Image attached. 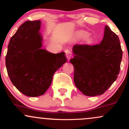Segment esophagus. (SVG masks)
<instances>
[{"label": "esophagus", "instance_id": "obj_1", "mask_svg": "<svg viewBox=\"0 0 129 129\" xmlns=\"http://www.w3.org/2000/svg\"><path fill=\"white\" fill-rule=\"evenodd\" d=\"M66 55L67 58V59L70 60V59L71 57H72V51H71L70 50H67L66 51Z\"/></svg>", "mask_w": 129, "mask_h": 129}]
</instances>
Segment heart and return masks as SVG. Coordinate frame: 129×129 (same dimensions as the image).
<instances>
[{"label": "heart", "mask_w": 129, "mask_h": 129, "mask_svg": "<svg viewBox=\"0 0 129 129\" xmlns=\"http://www.w3.org/2000/svg\"><path fill=\"white\" fill-rule=\"evenodd\" d=\"M79 35H80V36H83L84 33H80ZM85 41H87V42H90L91 41V38H90V37L88 36L85 37Z\"/></svg>", "instance_id": "heart-1"}]
</instances>
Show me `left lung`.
Masks as SVG:
<instances>
[{"label": "left lung", "mask_w": 129, "mask_h": 129, "mask_svg": "<svg viewBox=\"0 0 129 129\" xmlns=\"http://www.w3.org/2000/svg\"><path fill=\"white\" fill-rule=\"evenodd\" d=\"M74 82L84 94H103L116 81L120 70L122 51L118 36L107 25L100 44L75 45Z\"/></svg>", "instance_id": "left-lung-1"}]
</instances>
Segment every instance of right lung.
<instances>
[{
	"label": "right lung",
	"mask_w": 129,
	"mask_h": 129,
	"mask_svg": "<svg viewBox=\"0 0 129 129\" xmlns=\"http://www.w3.org/2000/svg\"><path fill=\"white\" fill-rule=\"evenodd\" d=\"M40 20L22 24L10 39L5 57L7 72L13 85L27 96L42 95L53 76L67 62L64 52L57 54L42 49Z\"/></svg>",
	"instance_id": "add662e5"
}]
</instances>
